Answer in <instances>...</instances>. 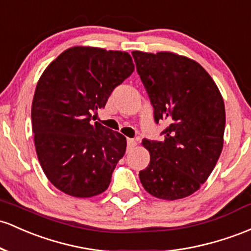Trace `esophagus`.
Segmentation results:
<instances>
[{"label":"esophagus","instance_id":"34e87169","mask_svg":"<svg viewBox=\"0 0 251 251\" xmlns=\"http://www.w3.org/2000/svg\"><path fill=\"white\" fill-rule=\"evenodd\" d=\"M136 140L134 139H132V138H127V148L128 149H132V148H134L136 147Z\"/></svg>","mask_w":251,"mask_h":251}]
</instances>
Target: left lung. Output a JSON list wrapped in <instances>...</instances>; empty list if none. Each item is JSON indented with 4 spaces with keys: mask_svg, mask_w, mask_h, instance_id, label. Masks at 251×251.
<instances>
[{
    "mask_svg": "<svg viewBox=\"0 0 251 251\" xmlns=\"http://www.w3.org/2000/svg\"><path fill=\"white\" fill-rule=\"evenodd\" d=\"M153 107L159 140L143 139L150 163L139 172L145 191L164 200L188 197L216 167L224 143L225 107L219 89L199 63L172 52H132Z\"/></svg>",
    "mask_w": 251,
    "mask_h": 251,
    "instance_id": "1",
    "label": "left lung"
}]
</instances>
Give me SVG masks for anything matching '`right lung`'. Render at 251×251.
<instances>
[{
	"mask_svg": "<svg viewBox=\"0 0 251 251\" xmlns=\"http://www.w3.org/2000/svg\"><path fill=\"white\" fill-rule=\"evenodd\" d=\"M127 52L75 46L41 75L32 103L38 159L56 188L76 198L101 194L126 150V138L92 120L133 73Z\"/></svg>",
	"mask_w": 251,
	"mask_h": 251,
	"instance_id": "1",
	"label": "right lung"
}]
</instances>
